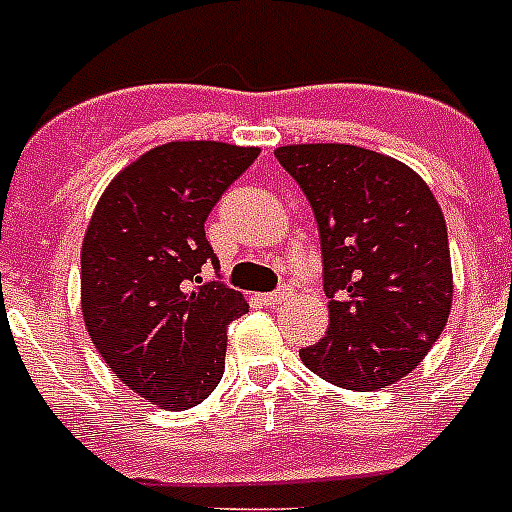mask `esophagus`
<instances>
[{"label": "esophagus", "mask_w": 512, "mask_h": 512, "mask_svg": "<svg viewBox=\"0 0 512 512\" xmlns=\"http://www.w3.org/2000/svg\"><path fill=\"white\" fill-rule=\"evenodd\" d=\"M289 297H292V292H289V289H281V292L263 294V297H260V302H263V305H268V307H278V305H284Z\"/></svg>", "instance_id": "1"}]
</instances>
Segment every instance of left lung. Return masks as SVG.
Returning <instances> with one entry per match:
<instances>
[{"mask_svg":"<svg viewBox=\"0 0 512 512\" xmlns=\"http://www.w3.org/2000/svg\"><path fill=\"white\" fill-rule=\"evenodd\" d=\"M273 155L318 220L328 331L299 352L328 384L376 392L429 355L452 307L442 207L405 162L355 144H286Z\"/></svg>","mask_w":512,"mask_h":512,"instance_id":"8db88e82","label":"left lung"}]
</instances>
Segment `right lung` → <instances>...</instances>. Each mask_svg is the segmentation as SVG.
Here are the masks:
<instances>
[{
    "mask_svg": "<svg viewBox=\"0 0 512 512\" xmlns=\"http://www.w3.org/2000/svg\"><path fill=\"white\" fill-rule=\"evenodd\" d=\"M260 155L226 141H168L102 191L81 247V313L110 371L160 410L210 397L226 368V326L242 292L202 284L218 263L205 220Z\"/></svg>",
    "mask_w": 512,
    "mask_h": 512,
    "instance_id": "add662e5",
    "label": "right lung"
}]
</instances>
